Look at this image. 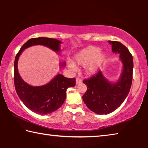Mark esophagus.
<instances>
[{
	"instance_id": "obj_1",
	"label": "esophagus",
	"mask_w": 148,
	"mask_h": 148,
	"mask_svg": "<svg viewBox=\"0 0 148 148\" xmlns=\"http://www.w3.org/2000/svg\"><path fill=\"white\" fill-rule=\"evenodd\" d=\"M76 84H78L79 83H82V79H79V78H76Z\"/></svg>"
}]
</instances>
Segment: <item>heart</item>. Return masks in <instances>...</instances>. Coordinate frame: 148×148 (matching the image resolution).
<instances>
[{"mask_svg":"<svg viewBox=\"0 0 148 148\" xmlns=\"http://www.w3.org/2000/svg\"><path fill=\"white\" fill-rule=\"evenodd\" d=\"M106 58V54L102 52L99 47L89 46L75 55L74 61L77 64L84 65V71L86 74L92 75L101 68ZM68 66L71 71H76V65L72 62H69Z\"/></svg>","mask_w":148,"mask_h":148,"instance_id":"1","label":"heart"}]
</instances>
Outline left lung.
I'll return each instance as SVG.
<instances>
[{"label":"left lung","mask_w":148,"mask_h":148,"mask_svg":"<svg viewBox=\"0 0 148 148\" xmlns=\"http://www.w3.org/2000/svg\"><path fill=\"white\" fill-rule=\"evenodd\" d=\"M112 50L119 54L123 71L115 83L109 82L99 71L83 83L87 89L82 98L87 108L97 114H108L121 106L131 89L132 80L133 59L129 49L117 41H108Z\"/></svg>","instance_id":"left-lung-1"}]
</instances>
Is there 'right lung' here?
<instances>
[{
    "mask_svg": "<svg viewBox=\"0 0 148 148\" xmlns=\"http://www.w3.org/2000/svg\"><path fill=\"white\" fill-rule=\"evenodd\" d=\"M61 41L57 39L46 37L31 38L23 45L15 58L14 85L17 94L23 104L36 114H51L59 108L66 99L67 89L75 86L76 79L65 77L62 74H58L48 84L41 86H31L24 82L19 76L17 69L19 57L24 49L36 45H42L59 53L61 51ZM65 64L66 62H62L60 66L63 67Z\"/></svg>",
    "mask_w": 148,
    "mask_h": 148,
    "instance_id": "1",
    "label": "right lung"
}]
</instances>
